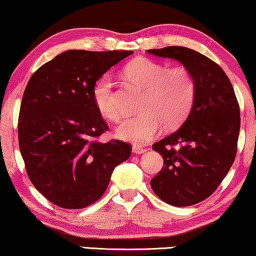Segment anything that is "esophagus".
I'll return each instance as SVG.
<instances>
[{
    "label": "esophagus",
    "instance_id": "esophagus-1",
    "mask_svg": "<svg viewBox=\"0 0 256 256\" xmlns=\"http://www.w3.org/2000/svg\"><path fill=\"white\" fill-rule=\"evenodd\" d=\"M132 152L136 155H141V154H144V152H146V150L142 147H139V146H136V144H134V146L132 147Z\"/></svg>",
    "mask_w": 256,
    "mask_h": 256
}]
</instances>
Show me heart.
<instances>
[{"label": "heart", "mask_w": 256, "mask_h": 256, "mask_svg": "<svg viewBox=\"0 0 256 256\" xmlns=\"http://www.w3.org/2000/svg\"><path fill=\"white\" fill-rule=\"evenodd\" d=\"M128 82L144 90L139 115L126 118L116 128L118 139L138 146L146 144L161 131L162 124L174 128L188 115L196 98V80L188 68L164 66L147 58L132 60L123 68ZM94 104L109 120H118L120 109L114 101L112 82L104 76L94 84Z\"/></svg>", "instance_id": "b5f03b06"}]
</instances>
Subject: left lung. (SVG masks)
Masks as SVG:
<instances>
[{"label":"left lung","mask_w":256,"mask_h":256,"mask_svg":"<svg viewBox=\"0 0 256 256\" xmlns=\"http://www.w3.org/2000/svg\"><path fill=\"white\" fill-rule=\"evenodd\" d=\"M148 54L178 60L196 80V98L177 131L152 150L164 166L150 180L160 199L188 207L207 199L228 172L237 152L239 104L230 80L218 64L193 49L171 46Z\"/></svg>","instance_id":"8db88e82"}]
</instances>
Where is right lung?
<instances>
[{
    "mask_svg": "<svg viewBox=\"0 0 256 256\" xmlns=\"http://www.w3.org/2000/svg\"><path fill=\"white\" fill-rule=\"evenodd\" d=\"M130 50H66L34 72L20 104L18 140L28 178L52 204L80 209L100 199L132 147L98 142L108 130L94 104V84Z\"/></svg>",
    "mask_w": 256,
    "mask_h": 256,
    "instance_id": "obj_1",
    "label": "right lung"
}]
</instances>
